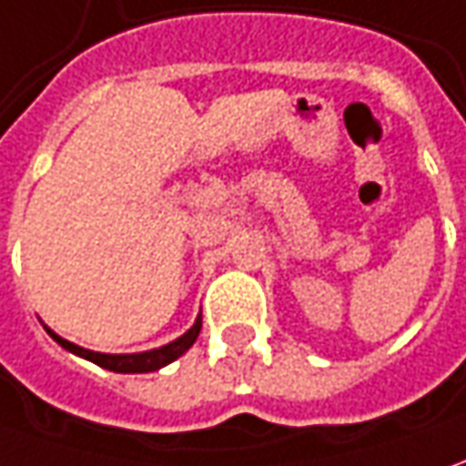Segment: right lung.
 Wrapping results in <instances>:
<instances>
[{
  "instance_id": "obj_1",
  "label": "right lung",
  "mask_w": 466,
  "mask_h": 466,
  "mask_svg": "<svg viewBox=\"0 0 466 466\" xmlns=\"http://www.w3.org/2000/svg\"><path fill=\"white\" fill-rule=\"evenodd\" d=\"M198 331H201V316L196 319V324H193L183 337H178L176 341H170L166 347H160V350H150V352L142 354H101L91 352V350H84V347H76L71 341L60 339L58 334H53V331L47 329V334L58 341L63 350L78 354V357H84V360L104 367V370H112V372H155V370H160V367L170 365L173 360H178L180 354L191 347L193 341H196V337H198Z\"/></svg>"
}]
</instances>
